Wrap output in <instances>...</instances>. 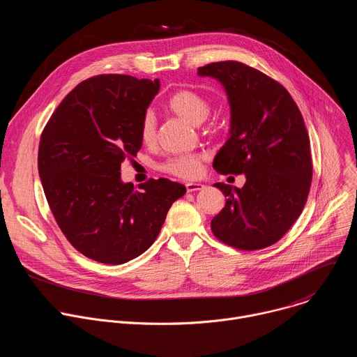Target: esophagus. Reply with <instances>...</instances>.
Listing matches in <instances>:
<instances>
[{"instance_id": "1", "label": "esophagus", "mask_w": 357, "mask_h": 357, "mask_svg": "<svg viewBox=\"0 0 357 357\" xmlns=\"http://www.w3.org/2000/svg\"><path fill=\"white\" fill-rule=\"evenodd\" d=\"M206 186L199 182H188L186 183V190L188 192H196V190H203Z\"/></svg>"}]
</instances>
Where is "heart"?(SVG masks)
I'll return each mask as SVG.
<instances>
[{"label":"heart","mask_w":357,"mask_h":357,"mask_svg":"<svg viewBox=\"0 0 357 357\" xmlns=\"http://www.w3.org/2000/svg\"><path fill=\"white\" fill-rule=\"evenodd\" d=\"M168 107L182 117L183 121L189 122L190 125H200L206 121V117L210 113V103L208 100L192 91V89H179L174 92L168 102ZM157 135V123H155V114L151 110L144 112L142 121H140V139L146 144L154 142ZM202 154H183L169 158L165 164H162V171L167 174L175 175L183 179H192L200 175L202 172Z\"/></svg>","instance_id":"b5f03b06"}]
</instances>
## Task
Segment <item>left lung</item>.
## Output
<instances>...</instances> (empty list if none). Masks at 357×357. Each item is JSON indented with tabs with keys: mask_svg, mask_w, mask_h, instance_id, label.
Wrapping results in <instances>:
<instances>
[{
	"mask_svg": "<svg viewBox=\"0 0 357 357\" xmlns=\"http://www.w3.org/2000/svg\"><path fill=\"white\" fill-rule=\"evenodd\" d=\"M225 89L229 135L213 161L218 174H244L245 185L214 183L227 197L211 220L217 238L243 251L278 243L301 214L308 197L312 162L300 109L287 89L240 61L197 68Z\"/></svg>",
	"mask_w": 357,
	"mask_h": 357,
	"instance_id": "left-lung-1",
	"label": "left lung"
}]
</instances>
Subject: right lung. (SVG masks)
<instances>
[{"mask_svg": "<svg viewBox=\"0 0 357 357\" xmlns=\"http://www.w3.org/2000/svg\"><path fill=\"white\" fill-rule=\"evenodd\" d=\"M160 79L102 74L79 82L57 106L39 144L50 210L70 244L89 259L126 264L158 236L182 183H125L121 165L142 149L140 121Z\"/></svg>", "mask_w": 357, "mask_h": 357, "instance_id": "obj_1", "label": "right lung"}]
</instances>
